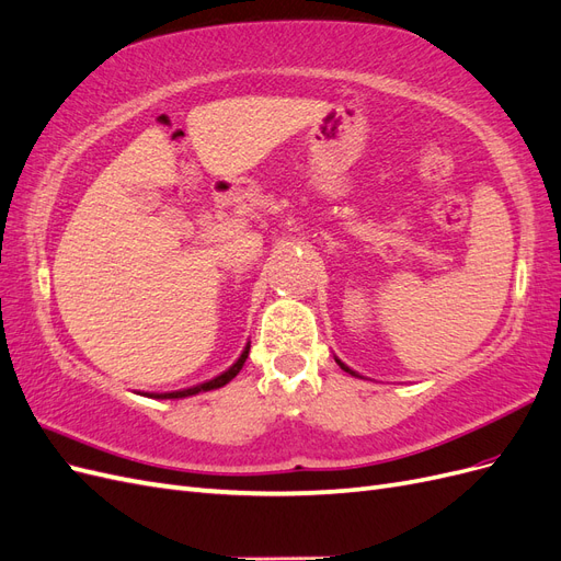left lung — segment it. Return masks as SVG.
<instances>
[{
  "label": "left lung",
  "instance_id": "obj_1",
  "mask_svg": "<svg viewBox=\"0 0 561 561\" xmlns=\"http://www.w3.org/2000/svg\"><path fill=\"white\" fill-rule=\"evenodd\" d=\"M339 365H342V367H344V369H346V371H351V369H348V367H346V365H344V363H339ZM351 375H355V371H351Z\"/></svg>",
  "mask_w": 561,
  "mask_h": 561
}]
</instances>
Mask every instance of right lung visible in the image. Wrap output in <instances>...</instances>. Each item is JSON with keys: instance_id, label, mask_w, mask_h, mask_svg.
<instances>
[{"instance_id": "add662e5", "label": "right lung", "mask_w": 561, "mask_h": 561, "mask_svg": "<svg viewBox=\"0 0 561 561\" xmlns=\"http://www.w3.org/2000/svg\"><path fill=\"white\" fill-rule=\"evenodd\" d=\"M248 353H250V346H245V351L241 353V358L236 360L225 375H219V377H215L213 381H206V383H201V386H194V388H184V390H175V393H157V396H151V398H186V396H196V393H201V390H213V388H222V386H227L236 375H239L241 371V367H243V363H245V358H248Z\"/></svg>"}]
</instances>
